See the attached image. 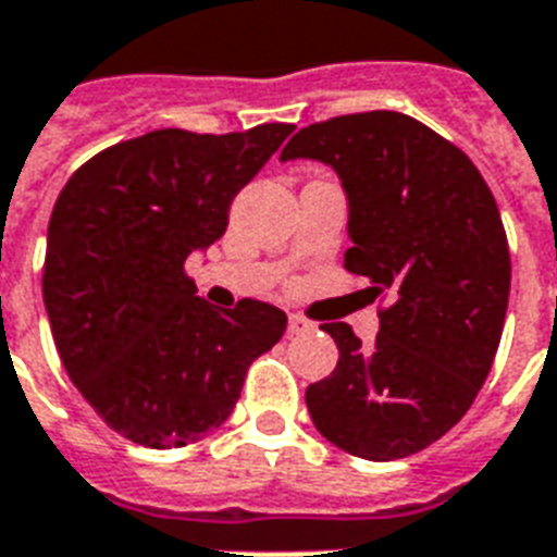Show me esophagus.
<instances>
[{"label": "esophagus", "instance_id": "esophagus-1", "mask_svg": "<svg viewBox=\"0 0 557 557\" xmlns=\"http://www.w3.org/2000/svg\"><path fill=\"white\" fill-rule=\"evenodd\" d=\"M309 330H312V324H309L307 318H304V315H295V312L288 315V333H292V335H300V333H309Z\"/></svg>", "mask_w": 557, "mask_h": 557}]
</instances>
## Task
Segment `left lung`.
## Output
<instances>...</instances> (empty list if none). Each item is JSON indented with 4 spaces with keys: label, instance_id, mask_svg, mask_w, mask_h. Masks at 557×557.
<instances>
[{
    "label": "left lung",
    "instance_id": "1",
    "mask_svg": "<svg viewBox=\"0 0 557 557\" xmlns=\"http://www.w3.org/2000/svg\"><path fill=\"white\" fill-rule=\"evenodd\" d=\"M297 157L342 177L345 269L392 295L371 347L324 324L338 364L307 388L312 423L368 461L420 453L465 418L499 347L511 257L494 195L461 148L394 110L300 127L280 160Z\"/></svg>",
    "mask_w": 557,
    "mask_h": 557
}]
</instances>
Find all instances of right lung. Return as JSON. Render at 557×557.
I'll return each mask as SVG.
<instances>
[{"label": "right lung", "mask_w": 557, "mask_h": 557, "mask_svg": "<svg viewBox=\"0 0 557 557\" xmlns=\"http://www.w3.org/2000/svg\"><path fill=\"white\" fill-rule=\"evenodd\" d=\"M292 131H151L90 157L58 195L42 304L70 380L122 438L175 449L219 430L280 342L283 309L210 307L184 262L227 231L236 193Z\"/></svg>", "instance_id": "add662e5"}]
</instances>
